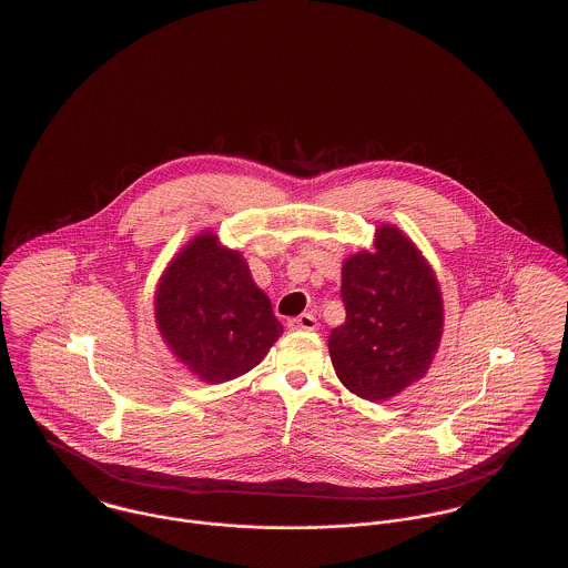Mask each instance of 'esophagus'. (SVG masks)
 <instances>
[{
	"instance_id": "34e87169",
	"label": "esophagus",
	"mask_w": 568,
	"mask_h": 568,
	"mask_svg": "<svg viewBox=\"0 0 568 568\" xmlns=\"http://www.w3.org/2000/svg\"><path fill=\"white\" fill-rule=\"evenodd\" d=\"M290 329H304V332H315L317 329V320L311 313H302L296 320L290 322Z\"/></svg>"
}]
</instances>
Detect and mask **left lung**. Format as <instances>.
<instances>
[{"label":"left lung","instance_id":"8db88e82","mask_svg":"<svg viewBox=\"0 0 568 568\" xmlns=\"http://www.w3.org/2000/svg\"><path fill=\"white\" fill-rule=\"evenodd\" d=\"M375 246L345 262L347 320L327 341L343 385L373 403L426 375L443 332V300L424 255L394 225L378 227Z\"/></svg>","mask_w":568,"mask_h":568}]
</instances>
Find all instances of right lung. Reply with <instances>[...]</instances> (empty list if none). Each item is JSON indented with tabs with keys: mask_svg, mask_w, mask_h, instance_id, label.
Here are the masks:
<instances>
[{
	"mask_svg": "<svg viewBox=\"0 0 568 568\" xmlns=\"http://www.w3.org/2000/svg\"><path fill=\"white\" fill-rule=\"evenodd\" d=\"M155 313L168 347L206 383L248 373L283 332L241 253L213 234L191 241L170 264Z\"/></svg>",
	"mask_w": 568,
	"mask_h": 568,
	"instance_id": "right-lung-1",
	"label": "right lung"
}]
</instances>
